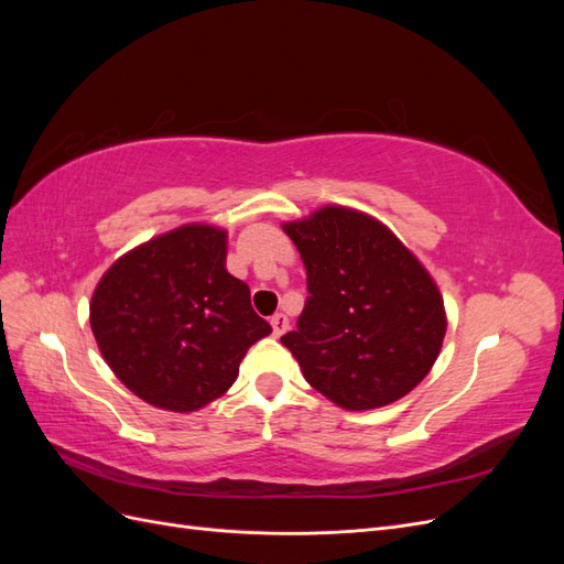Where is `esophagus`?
I'll return each instance as SVG.
<instances>
[{"instance_id": "1", "label": "esophagus", "mask_w": 564, "mask_h": 564, "mask_svg": "<svg viewBox=\"0 0 564 564\" xmlns=\"http://www.w3.org/2000/svg\"><path fill=\"white\" fill-rule=\"evenodd\" d=\"M270 324H272V334H275V336H282V334L286 332V327H289V319H286V315L275 313V315L270 317Z\"/></svg>"}]
</instances>
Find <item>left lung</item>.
I'll use <instances>...</instances> for the list:
<instances>
[{
  "mask_svg": "<svg viewBox=\"0 0 564 564\" xmlns=\"http://www.w3.org/2000/svg\"><path fill=\"white\" fill-rule=\"evenodd\" d=\"M282 228L308 275L296 332L282 336L305 381L350 412L404 398L447 332L431 272L381 220L338 204Z\"/></svg>",
  "mask_w": 564,
  "mask_h": 564,
  "instance_id": "left-lung-1",
  "label": "left lung"
}]
</instances>
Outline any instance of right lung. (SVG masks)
Returning <instances> with one entry per match:
<instances>
[{
    "label": "right lung",
    "instance_id": "add662e5",
    "mask_svg": "<svg viewBox=\"0 0 564 564\" xmlns=\"http://www.w3.org/2000/svg\"><path fill=\"white\" fill-rule=\"evenodd\" d=\"M226 230L187 224L119 256L96 284L89 322L100 355L148 404L197 412L272 332L249 286L226 270Z\"/></svg>",
    "mask_w": 564,
    "mask_h": 564
}]
</instances>
